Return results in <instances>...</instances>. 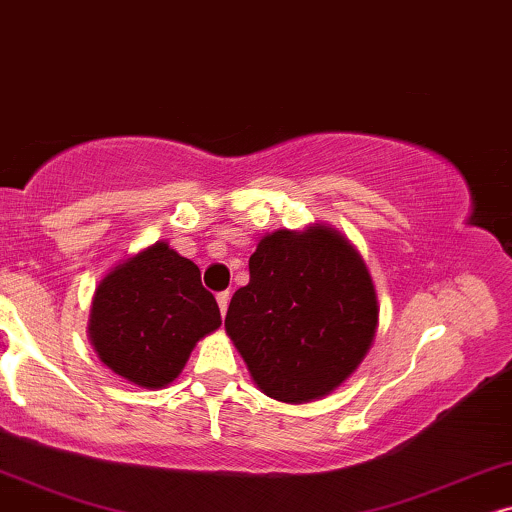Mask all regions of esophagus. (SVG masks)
I'll return each instance as SVG.
<instances>
[{
    "mask_svg": "<svg viewBox=\"0 0 512 512\" xmlns=\"http://www.w3.org/2000/svg\"><path fill=\"white\" fill-rule=\"evenodd\" d=\"M229 299H231V295H229L227 290H224V292H220V295H217V306H220L222 316H224V313H227V309H229Z\"/></svg>",
    "mask_w": 512,
    "mask_h": 512,
    "instance_id": "obj_1",
    "label": "esophagus"
}]
</instances>
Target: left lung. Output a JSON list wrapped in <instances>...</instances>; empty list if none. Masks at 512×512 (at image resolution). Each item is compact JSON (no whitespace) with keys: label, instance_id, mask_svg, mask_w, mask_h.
Wrapping results in <instances>:
<instances>
[{"label":"left lung","instance_id":"obj_1","mask_svg":"<svg viewBox=\"0 0 512 512\" xmlns=\"http://www.w3.org/2000/svg\"><path fill=\"white\" fill-rule=\"evenodd\" d=\"M379 323L377 292L337 229H278L250 255L231 297L227 335L257 388L281 403L323 398L356 372Z\"/></svg>","mask_w":512,"mask_h":512}]
</instances>
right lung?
Returning <instances> with one entry per match:
<instances>
[{
	"mask_svg": "<svg viewBox=\"0 0 512 512\" xmlns=\"http://www.w3.org/2000/svg\"><path fill=\"white\" fill-rule=\"evenodd\" d=\"M222 325L201 271L168 243L128 257L95 288L88 337L109 370L145 388L177 379L199 339Z\"/></svg>",
	"mask_w": 512,
	"mask_h": 512,
	"instance_id": "1",
	"label": "right lung"
}]
</instances>
